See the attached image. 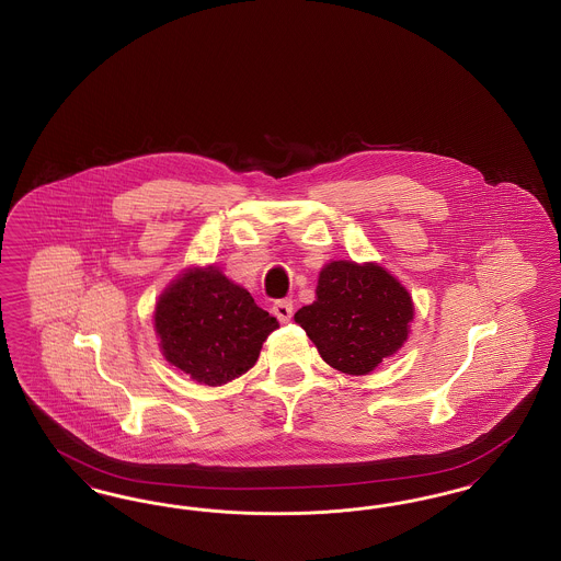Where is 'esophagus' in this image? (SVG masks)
<instances>
[{"label":"esophagus","instance_id":"34e87169","mask_svg":"<svg viewBox=\"0 0 561 561\" xmlns=\"http://www.w3.org/2000/svg\"><path fill=\"white\" fill-rule=\"evenodd\" d=\"M273 313H275V318L282 321V323H286V321L293 320L294 313V302L290 298H284V300H277L275 305H273Z\"/></svg>","mask_w":561,"mask_h":561}]
</instances>
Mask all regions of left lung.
Returning <instances> with one entry per match:
<instances>
[{
	"mask_svg": "<svg viewBox=\"0 0 561 561\" xmlns=\"http://www.w3.org/2000/svg\"><path fill=\"white\" fill-rule=\"evenodd\" d=\"M410 293L378 263L332 261L320 271L316 300L296 311L321 359L339 373L364 376L396 355L410 334Z\"/></svg>",
	"mask_w": 561,
	"mask_h": 561,
	"instance_id": "1",
	"label": "left lung"
}]
</instances>
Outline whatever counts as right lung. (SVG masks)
I'll return each instance as SVG.
<instances>
[{
    "label": "right lung",
    "mask_w": 561,
    "mask_h": 561,
    "mask_svg": "<svg viewBox=\"0 0 561 561\" xmlns=\"http://www.w3.org/2000/svg\"><path fill=\"white\" fill-rule=\"evenodd\" d=\"M153 325L165 362L208 387L248 373L268 334L279 328L245 288L214 265L185 268L160 294Z\"/></svg>",
    "instance_id": "add662e5"
}]
</instances>
